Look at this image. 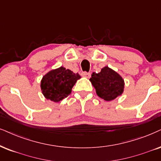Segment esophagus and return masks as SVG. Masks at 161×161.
Here are the masks:
<instances>
[{"label": "esophagus", "mask_w": 161, "mask_h": 161, "mask_svg": "<svg viewBox=\"0 0 161 161\" xmlns=\"http://www.w3.org/2000/svg\"><path fill=\"white\" fill-rule=\"evenodd\" d=\"M82 76L84 77H86V78H90L91 77V73H87L86 71H84V72H82V74H81Z\"/></svg>", "instance_id": "34e87169"}]
</instances>
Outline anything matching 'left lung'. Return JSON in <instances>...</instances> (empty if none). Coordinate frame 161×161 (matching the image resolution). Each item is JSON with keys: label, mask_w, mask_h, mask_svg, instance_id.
<instances>
[{"label": "left lung", "mask_w": 161, "mask_h": 161, "mask_svg": "<svg viewBox=\"0 0 161 161\" xmlns=\"http://www.w3.org/2000/svg\"><path fill=\"white\" fill-rule=\"evenodd\" d=\"M90 81L95 87L97 94L106 101H111L123 92V78L108 67H105L98 74L93 73Z\"/></svg>", "instance_id": "1"}]
</instances>
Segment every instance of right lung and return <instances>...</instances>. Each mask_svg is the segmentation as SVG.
<instances>
[{"label": "right lung", "instance_id": "obj_1", "mask_svg": "<svg viewBox=\"0 0 161 161\" xmlns=\"http://www.w3.org/2000/svg\"><path fill=\"white\" fill-rule=\"evenodd\" d=\"M80 78L78 74L64 67L50 70L41 82L42 93L46 99L58 103L70 94L72 87Z\"/></svg>", "mask_w": 161, "mask_h": 161}]
</instances>
